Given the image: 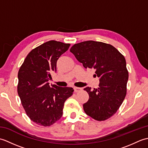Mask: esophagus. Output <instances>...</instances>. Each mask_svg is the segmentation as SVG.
Returning a JSON list of instances; mask_svg holds the SVG:
<instances>
[{
    "label": "esophagus",
    "instance_id": "esophagus-1",
    "mask_svg": "<svg viewBox=\"0 0 148 148\" xmlns=\"http://www.w3.org/2000/svg\"><path fill=\"white\" fill-rule=\"evenodd\" d=\"M82 90V88H79V87H74V92H80V91Z\"/></svg>",
    "mask_w": 148,
    "mask_h": 148
}]
</instances>
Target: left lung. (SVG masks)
<instances>
[{
  "instance_id": "8db88e82",
  "label": "left lung",
  "mask_w": 148,
  "mask_h": 148,
  "mask_svg": "<svg viewBox=\"0 0 148 148\" xmlns=\"http://www.w3.org/2000/svg\"><path fill=\"white\" fill-rule=\"evenodd\" d=\"M70 51L84 68L95 69L100 79L97 88H84L89 95L83 104L84 112L97 121L111 118L127 94L128 72L124 56L109 44L93 40L75 44Z\"/></svg>"
}]
</instances>
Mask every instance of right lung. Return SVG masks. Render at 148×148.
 <instances>
[{
    "label": "right lung",
    "instance_id": "1",
    "mask_svg": "<svg viewBox=\"0 0 148 148\" xmlns=\"http://www.w3.org/2000/svg\"><path fill=\"white\" fill-rule=\"evenodd\" d=\"M70 44L49 40L36 47L19 69L17 91L22 106L31 121L49 127L60 119L65 101L73 94L70 87L49 86L59 57Z\"/></svg>",
    "mask_w": 148,
    "mask_h": 148
}]
</instances>
